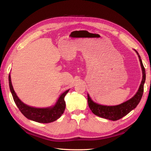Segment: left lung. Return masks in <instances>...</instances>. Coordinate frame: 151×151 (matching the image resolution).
Masks as SVG:
<instances>
[{
    "label": "left lung",
    "instance_id": "left-lung-1",
    "mask_svg": "<svg viewBox=\"0 0 151 151\" xmlns=\"http://www.w3.org/2000/svg\"><path fill=\"white\" fill-rule=\"evenodd\" d=\"M135 51L137 55H138L143 73V78L138 89V91H137L136 94L132 98L123 102V103L116 106H104L99 104L93 101L90 97H89V95L88 94V106L91 111L95 115H97L99 117L107 119L109 120L117 121L127 115L130 111L134 110L137 106V104H139L143 93V88L144 84H145V82L146 75L145 67H144L143 65L139 54L136 50Z\"/></svg>",
    "mask_w": 151,
    "mask_h": 151
}]
</instances>
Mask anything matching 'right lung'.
<instances>
[{
    "mask_svg": "<svg viewBox=\"0 0 151 151\" xmlns=\"http://www.w3.org/2000/svg\"><path fill=\"white\" fill-rule=\"evenodd\" d=\"M8 79L9 89H10V91L15 103L21 113L28 119L37 122V123H49L57 120L63 114L65 108V102L64 101V98H65L66 94L69 92V89L63 92L60 96L55 105L53 106L41 108H34L23 103L19 99L15 93L14 88H13L10 75H9Z\"/></svg>",
    "mask_w": 151,
    "mask_h": 151,
    "instance_id": "add662e5",
    "label": "right lung"
}]
</instances>
